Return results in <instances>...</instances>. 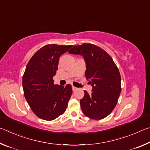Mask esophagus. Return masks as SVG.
<instances>
[{"instance_id": "1", "label": "esophagus", "mask_w": 150, "mask_h": 150, "mask_svg": "<svg viewBox=\"0 0 150 150\" xmlns=\"http://www.w3.org/2000/svg\"><path fill=\"white\" fill-rule=\"evenodd\" d=\"M72 88H73V91H76V90L77 89V88L74 87V86H72Z\"/></svg>"}]
</instances>
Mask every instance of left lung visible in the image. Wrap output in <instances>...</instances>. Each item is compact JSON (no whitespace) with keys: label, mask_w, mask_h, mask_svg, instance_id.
I'll list each match as a JSON object with an SVG mask.
<instances>
[{"label":"left lung","mask_w":150,"mask_h":150,"mask_svg":"<svg viewBox=\"0 0 150 150\" xmlns=\"http://www.w3.org/2000/svg\"><path fill=\"white\" fill-rule=\"evenodd\" d=\"M81 55L86 63L85 77L93 87L89 95L80 100L82 112L87 117L101 120L108 116L116 105L121 93V77L118 67L105 50L96 45H75L69 52Z\"/></svg>","instance_id":"obj_1"}]
</instances>
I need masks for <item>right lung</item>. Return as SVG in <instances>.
I'll list each match as a JSON object with an SVG mask.
<instances>
[{
  "mask_svg": "<svg viewBox=\"0 0 150 150\" xmlns=\"http://www.w3.org/2000/svg\"><path fill=\"white\" fill-rule=\"evenodd\" d=\"M73 45H45L35 53L26 65L22 78L24 95L38 117L53 120L63 115L72 95L70 84L54 85L61 55Z\"/></svg>",
  "mask_w": 150,
  "mask_h": 150,
  "instance_id": "add662e5",
  "label": "right lung"
}]
</instances>
